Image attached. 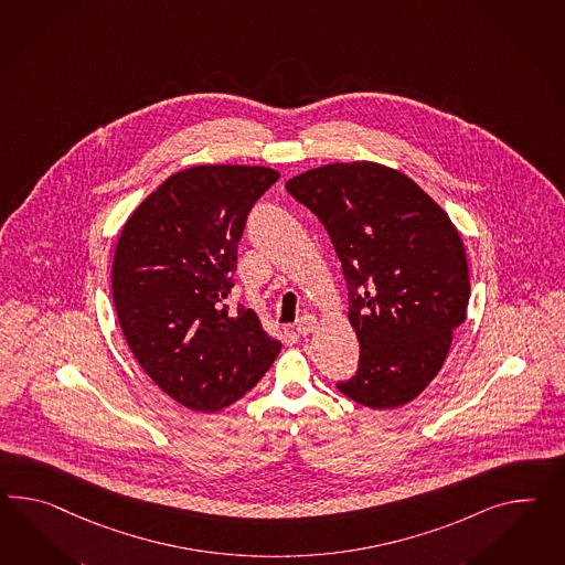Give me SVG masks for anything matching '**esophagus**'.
Here are the masks:
<instances>
[{
    "label": "esophagus",
    "instance_id": "1",
    "mask_svg": "<svg viewBox=\"0 0 565 565\" xmlns=\"http://www.w3.org/2000/svg\"><path fill=\"white\" fill-rule=\"evenodd\" d=\"M316 328H318V318L316 316H303V318L299 319V323H297V332L301 333V335H309V333L316 332Z\"/></svg>",
    "mask_w": 565,
    "mask_h": 565
}]
</instances>
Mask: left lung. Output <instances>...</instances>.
<instances>
[{
    "instance_id": "left-lung-1",
    "label": "left lung",
    "mask_w": 565,
    "mask_h": 565,
    "mask_svg": "<svg viewBox=\"0 0 565 565\" xmlns=\"http://www.w3.org/2000/svg\"><path fill=\"white\" fill-rule=\"evenodd\" d=\"M285 189L323 223L347 278L361 361L338 390L371 409L412 402L443 369L467 316L457 227L412 178L375 161L328 163Z\"/></svg>"
}]
</instances>
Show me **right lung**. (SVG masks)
Returning a JSON list of instances; mask_svg holds the SVG:
<instances>
[{
	"label": "right lung",
	"instance_id": "add662e5",
	"mask_svg": "<svg viewBox=\"0 0 565 565\" xmlns=\"http://www.w3.org/2000/svg\"><path fill=\"white\" fill-rule=\"evenodd\" d=\"M280 174L264 166H194L170 175L127 218L113 299L130 352L192 412L252 390L282 344L256 311L225 305L247 213Z\"/></svg>",
	"mask_w": 565,
	"mask_h": 565
}]
</instances>
